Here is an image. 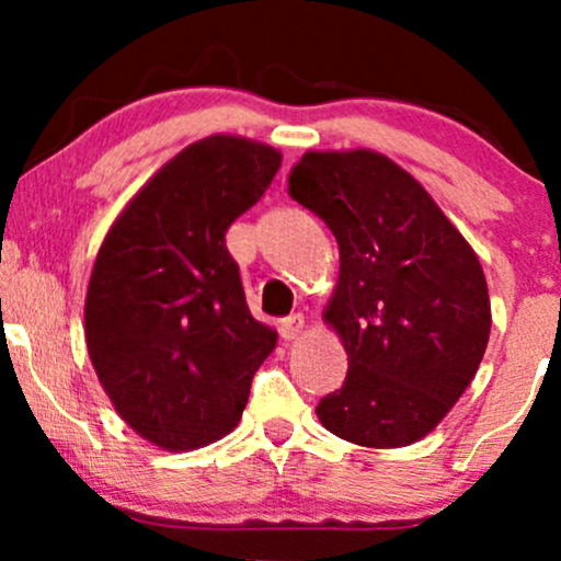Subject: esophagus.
Returning <instances> with one entry per match:
<instances>
[{
    "mask_svg": "<svg viewBox=\"0 0 561 561\" xmlns=\"http://www.w3.org/2000/svg\"><path fill=\"white\" fill-rule=\"evenodd\" d=\"M302 324H306V321H302L300 313H293V317L282 319V321H279V334H282V340L298 337V334L302 332Z\"/></svg>",
    "mask_w": 561,
    "mask_h": 561,
    "instance_id": "esophagus-1",
    "label": "esophagus"
}]
</instances>
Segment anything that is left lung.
Segmentation results:
<instances>
[{
  "instance_id": "1",
  "label": "left lung",
  "mask_w": 561,
  "mask_h": 561,
  "mask_svg": "<svg viewBox=\"0 0 561 561\" xmlns=\"http://www.w3.org/2000/svg\"><path fill=\"white\" fill-rule=\"evenodd\" d=\"M287 192L340 244L324 317L345 345L347 375L317 405L321 424L369 448L416 443L485 353L491 300L478 255L424 186L379 152H306Z\"/></svg>"
}]
</instances>
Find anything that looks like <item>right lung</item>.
Wrapping results in <instances>:
<instances>
[{
	"mask_svg": "<svg viewBox=\"0 0 561 561\" xmlns=\"http://www.w3.org/2000/svg\"><path fill=\"white\" fill-rule=\"evenodd\" d=\"M274 147L199 139L126 205L96 253L87 347L128 427L169 450L218 440L240 422L276 334L253 319L227 229L279 171Z\"/></svg>",
	"mask_w": 561,
	"mask_h": 561,
	"instance_id": "obj_1",
	"label": "right lung"
}]
</instances>
